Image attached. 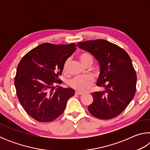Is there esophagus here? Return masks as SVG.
I'll return each mask as SVG.
<instances>
[{
  "label": "esophagus",
  "mask_w": 150,
  "mask_h": 150,
  "mask_svg": "<svg viewBox=\"0 0 150 150\" xmlns=\"http://www.w3.org/2000/svg\"><path fill=\"white\" fill-rule=\"evenodd\" d=\"M83 94V93L79 92V91H75V95H82Z\"/></svg>",
  "instance_id": "34e87169"
}]
</instances>
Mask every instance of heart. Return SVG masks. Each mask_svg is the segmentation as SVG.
Masks as SVG:
<instances>
[{
	"label": "heart",
	"instance_id": "heart-1",
	"mask_svg": "<svg viewBox=\"0 0 150 150\" xmlns=\"http://www.w3.org/2000/svg\"><path fill=\"white\" fill-rule=\"evenodd\" d=\"M79 58L81 62L85 65L87 66L88 65H92L93 63V57L90 53L84 52L81 53L79 55ZM70 63L69 59H67L65 61L63 64V72L67 73L68 71ZM94 80L93 77L90 76L87 77H75L69 81V85L72 88L79 91H86L91 87V86L93 84Z\"/></svg>",
	"mask_w": 150,
	"mask_h": 150
}]
</instances>
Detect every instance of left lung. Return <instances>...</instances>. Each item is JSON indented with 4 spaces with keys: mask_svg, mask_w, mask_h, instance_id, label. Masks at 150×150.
<instances>
[{
    "mask_svg": "<svg viewBox=\"0 0 150 150\" xmlns=\"http://www.w3.org/2000/svg\"><path fill=\"white\" fill-rule=\"evenodd\" d=\"M77 47L90 52L99 63L96 85L103 91L93 93L88 110L95 117L108 120L125 110L135 95L137 76L129 55L122 48L105 40L79 42Z\"/></svg>",
    "mask_w": 150,
    "mask_h": 150,
    "instance_id": "1",
    "label": "left lung"
}]
</instances>
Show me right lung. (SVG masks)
Returning a JSON list of instances; mask_svg holds the SVG:
<instances>
[{
    "label": "right lung",
    "instance_id": "add662e5",
    "mask_svg": "<svg viewBox=\"0 0 150 150\" xmlns=\"http://www.w3.org/2000/svg\"><path fill=\"white\" fill-rule=\"evenodd\" d=\"M76 50V44H40L30 50L18 65L14 78L16 95L25 111L35 120L51 122L64 111L68 99L75 94L62 83L63 64Z\"/></svg>",
    "mask_w": 150,
    "mask_h": 150
}]
</instances>
